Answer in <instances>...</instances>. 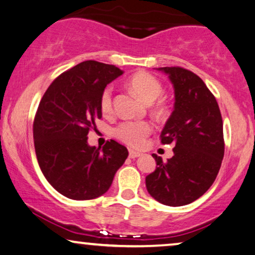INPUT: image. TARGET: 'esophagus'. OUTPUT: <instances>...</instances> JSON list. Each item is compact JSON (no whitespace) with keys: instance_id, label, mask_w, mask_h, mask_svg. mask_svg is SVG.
Listing matches in <instances>:
<instances>
[{"instance_id":"1","label":"esophagus","mask_w":255,"mask_h":255,"mask_svg":"<svg viewBox=\"0 0 255 255\" xmlns=\"http://www.w3.org/2000/svg\"><path fill=\"white\" fill-rule=\"evenodd\" d=\"M141 156V153L137 151H134V150H129V158H137V157Z\"/></svg>"}]
</instances>
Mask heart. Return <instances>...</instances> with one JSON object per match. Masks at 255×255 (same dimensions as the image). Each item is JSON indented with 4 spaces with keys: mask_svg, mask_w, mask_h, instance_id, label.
<instances>
[{
    "mask_svg": "<svg viewBox=\"0 0 255 255\" xmlns=\"http://www.w3.org/2000/svg\"><path fill=\"white\" fill-rule=\"evenodd\" d=\"M129 88L145 103L151 104L163 93V85L151 74L137 73L132 75L129 80ZM100 110L103 113L109 114L113 110V88L111 85L104 89L99 99ZM155 113H163L164 106L162 103H157L153 106ZM152 126L145 120H127L120 123L114 128V136L125 144L131 148H139L145 142V138L151 134Z\"/></svg>",
    "mask_w": 255,
    "mask_h": 255,
    "instance_id": "obj_1",
    "label": "heart"
}]
</instances>
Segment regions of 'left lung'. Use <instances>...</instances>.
I'll use <instances>...</instances> for the list:
<instances>
[{"instance_id": "left-lung-1", "label": "left lung", "mask_w": 255, "mask_h": 255, "mask_svg": "<svg viewBox=\"0 0 255 255\" xmlns=\"http://www.w3.org/2000/svg\"><path fill=\"white\" fill-rule=\"evenodd\" d=\"M174 88V110L160 142L173 143V157L163 162L153 153L156 170L146 175L149 194L171 207L185 206L213 185L224 157L223 120L216 98L198 75L181 67L159 68Z\"/></svg>"}]
</instances>
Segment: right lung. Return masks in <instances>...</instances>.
Masks as SVG:
<instances>
[{
	"instance_id": "right-lung-1",
	"label": "right lung",
	"mask_w": 255,
	"mask_h": 255,
	"mask_svg": "<svg viewBox=\"0 0 255 255\" xmlns=\"http://www.w3.org/2000/svg\"><path fill=\"white\" fill-rule=\"evenodd\" d=\"M119 68L84 61L59 75L39 103L33 121L35 155L47 181L73 200H91L112 185L128 150L114 139L103 149L88 144L89 131L102 118L99 99Z\"/></svg>"
}]
</instances>
